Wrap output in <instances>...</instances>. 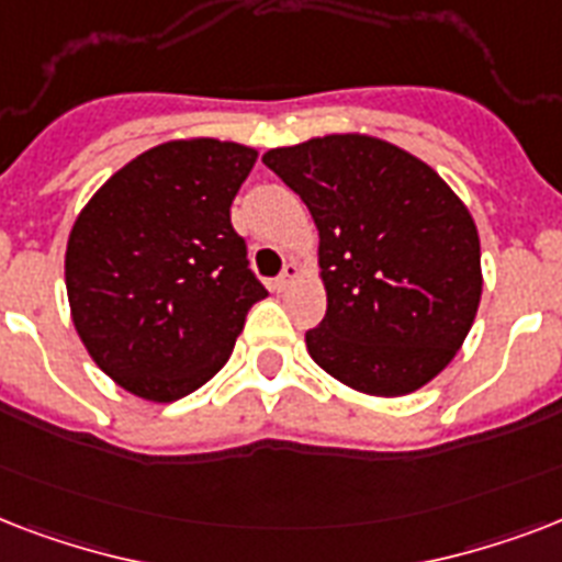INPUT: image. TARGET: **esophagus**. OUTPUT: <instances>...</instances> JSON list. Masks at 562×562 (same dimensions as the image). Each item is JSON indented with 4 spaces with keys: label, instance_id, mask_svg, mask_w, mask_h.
<instances>
[{
    "label": "esophagus",
    "instance_id": "esophagus-1",
    "mask_svg": "<svg viewBox=\"0 0 562 562\" xmlns=\"http://www.w3.org/2000/svg\"><path fill=\"white\" fill-rule=\"evenodd\" d=\"M300 280V268L297 262H285V268H282V273L273 280V291H285L291 285V282Z\"/></svg>",
    "mask_w": 562,
    "mask_h": 562
}]
</instances>
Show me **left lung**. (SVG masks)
I'll return each mask as SVG.
<instances>
[{
    "instance_id": "1",
    "label": "left lung",
    "mask_w": 562,
    "mask_h": 562,
    "mask_svg": "<svg viewBox=\"0 0 562 562\" xmlns=\"http://www.w3.org/2000/svg\"><path fill=\"white\" fill-rule=\"evenodd\" d=\"M262 162L317 227L326 317L315 364L368 396L419 391L467 341L481 303V241L467 203L428 162L370 134L312 136Z\"/></svg>"
}]
</instances>
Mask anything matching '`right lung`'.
I'll list each match as a JSON object with an SVG mask.
<instances>
[{"mask_svg": "<svg viewBox=\"0 0 562 562\" xmlns=\"http://www.w3.org/2000/svg\"><path fill=\"white\" fill-rule=\"evenodd\" d=\"M256 157L250 145L212 136L154 145L75 218L66 241L75 333L139 400L175 402L210 382L247 308L268 297L229 224Z\"/></svg>", "mask_w": 562, "mask_h": 562, "instance_id": "obj_1", "label": "right lung"}]
</instances>
